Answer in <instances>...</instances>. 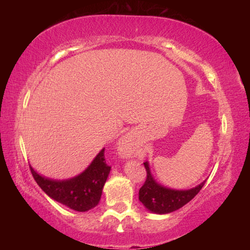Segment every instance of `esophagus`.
I'll return each mask as SVG.
<instances>
[{
    "label": "esophagus",
    "mask_w": 250,
    "mask_h": 250,
    "mask_svg": "<svg viewBox=\"0 0 250 250\" xmlns=\"http://www.w3.org/2000/svg\"><path fill=\"white\" fill-rule=\"evenodd\" d=\"M130 137L128 134L122 137L119 140V145H118V150L121 156H129L131 153V143H130Z\"/></svg>",
    "instance_id": "obj_1"
}]
</instances>
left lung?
Segmentation results:
<instances>
[{
  "label": "left lung",
  "instance_id": "left-lung-1",
  "mask_svg": "<svg viewBox=\"0 0 250 250\" xmlns=\"http://www.w3.org/2000/svg\"><path fill=\"white\" fill-rule=\"evenodd\" d=\"M143 164L146 170V180L139 191V200L146 206V208L152 213L167 214L181 208L193 200L205 184L204 181L195 188L185 189V191L164 188L158 182H155L152 176L149 162H145Z\"/></svg>",
  "mask_w": 250,
  "mask_h": 250
}]
</instances>
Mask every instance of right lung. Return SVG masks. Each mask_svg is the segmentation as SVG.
Instances as JSON below:
<instances>
[{"mask_svg": "<svg viewBox=\"0 0 250 250\" xmlns=\"http://www.w3.org/2000/svg\"><path fill=\"white\" fill-rule=\"evenodd\" d=\"M110 168L111 167L105 163L103 149L86 170L68 180L47 179L32 167L31 172L36 183L50 198L74 210L87 211L98 205Z\"/></svg>", "mask_w": 250, "mask_h": 250, "instance_id": "1", "label": "right lung"}]
</instances>
